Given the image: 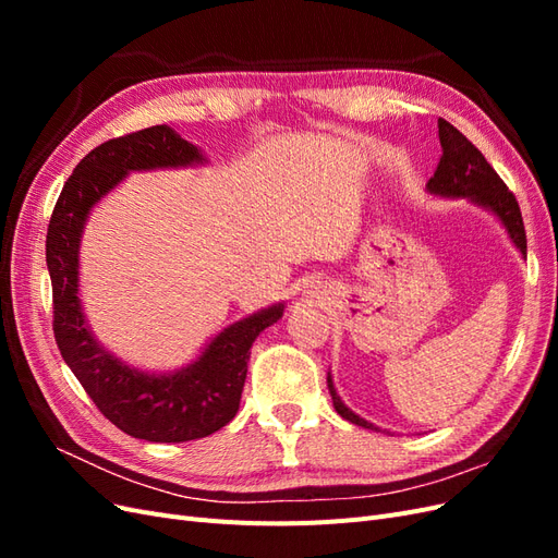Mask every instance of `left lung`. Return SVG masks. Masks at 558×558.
Masks as SVG:
<instances>
[{"label": "left lung", "instance_id": "1", "mask_svg": "<svg viewBox=\"0 0 558 558\" xmlns=\"http://www.w3.org/2000/svg\"><path fill=\"white\" fill-rule=\"evenodd\" d=\"M437 134H440L442 158L437 162L435 174L428 179L426 189L430 195L440 197H465L472 205H477L486 211H492L502 228L508 230L512 244L519 248V253L526 258V230H523L521 211L517 205V197L508 191V185L496 174L492 165L486 162L482 150L468 142V137L456 130L445 118L437 121ZM328 391L332 396V404L337 414L351 421V424L363 426L367 430H379L369 421L353 414L342 398L337 396V388L332 384V377L328 373Z\"/></svg>", "mask_w": 558, "mask_h": 558}]
</instances>
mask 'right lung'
<instances>
[{
    "instance_id": "obj_1",
    "label": "right lung",
    "mask_w": 558,
    "mask_h": 558,
    "mask_svg": "<svg viewBox=\"0 0 558 558\" xmlns=\"http://www.w3.org/2000/svg\"><path fill=\"white\" fill-rule=\"evenodd\" d=\"M202 162V150L167 125L99 144L66 179L46 234L53 332L62 359L113 426L148 442L199 440L230 424L240 410L251 347L283 316V302H277L234 320L174 373L132 367L95 340L78 298L81 234L93 207L130 172Z\"/></svg>"
}]
</instances>
